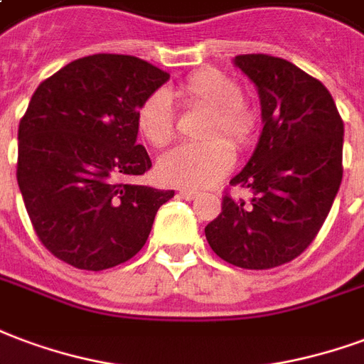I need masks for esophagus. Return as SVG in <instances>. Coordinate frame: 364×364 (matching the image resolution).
Returning a JSON list of instances; mask_svg holds the SVG:
<instances>
[{
  "instance_id": "34e87169",
  "label": "esophagus",
  "mask_w": 364,
  "mask_h": 364,
  "mask_svg": "<svg viewBox=\"0 0 364 364\" xmlns=\"http://www.w3.org/2000/svg\"><path fill=\"white\" fill-rule=\"evenodd\" d=\"M179 196H181L183 200H195L196 196H198V191L181 189V191H179Z\"/></svg>"
}]
</instances>
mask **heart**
<instances>
[{"instance_id":"obj_1","label":"heart","mask_w":364,"mask_h":364,"mask_svg":"<svg viewBox=\"0 0 364 364\" xmlns=\"http://www.w3.org/2000/svg\"><path fill=\"white\" fill-rule=\"evenodd\" d=\"M179 92L189 104L210 112L200 144H181L169 150L158 161L161 181L177 187L203 189L222 179L233 166V150L223 134L235 146L250 141L257 125V115L243 102V90L235 80L216 69H203L191 75L179 86ZM136 127L152 146H166L175 133V114L166 90L148 96L136 112Z\"/></svg>"}]
</instances>
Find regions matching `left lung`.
<instances>
[{"mask_svg": "<svg viewBox=\"0 0 364 364\" xmlns=\"http://www.w3.org/2000/svg\"><path fill=\"white\" fill-rule=\"evenodd\" d=\"M233 65L260 100L262 133L230 181L252 198L223 196L222 214L204 233L225 262L268 270L299 257L328 218L343 175V121L328 88L289 61L249 53Z\"/></svg>", "mask_w": 364, "mask_h": 364, "instance_id": "8db88e82", "label": "left lung"}]
</instances>
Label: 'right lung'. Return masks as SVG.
I'll return each mask as SVG.
<instances>
[{"label":"right lung","mask_w":364,"mask_h":364,"mask_svg":"<svg viewBox=\"0 0 364 364\" xmlns=\"http://www.w3.org/2000/svg\"><path fill=\"white\" fill-rule=\"evenodd\" d=\"M169 75L133 55L71 61L32 94L18 123L17 181L38 239L80 270L127 262L175 195L125 177L152 168L136 112Z\"/></svg>","instance_id":"right-lung-1"}]
</instances>
